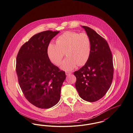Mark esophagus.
<instances>
[{
  "instance_id": "1",
  "label": "esophagus",
  "mask_w": 133,
  "mask_h": 133,
  "mask_svg": "<svg viewBox=\"0 0 133 133\" xmlns=\"http://www.w3.org/2000/svg\"><path fill=\"white\" fill-rule=\"evenodd\" d=\"M65 74H66V75L67 76H68V75H71V74H72V72H65Z\"/></svg>"
}]
</instances>
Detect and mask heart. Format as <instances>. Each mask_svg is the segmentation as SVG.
<instances>
[{
	"mask_svg": "<svg viewBox=\"0 0 133 133\" xmlns=\"http://www.w3.org/2000/svg\"><path fill=\"white\" fill-rule=\"evenodd\" d=\"M56 44L51 42L48 45L47 54L51 62L59 66L64 56L61 68L65 71H71L76 65L82 66L87 62L91 51V40L86 33L66 31L59 35Z\"/></svg>",
	"mask_w": 133,
	"mask_h": 133,
	"instance_id": "b5f03b06",
	"label": "heart"
}]
</instances>
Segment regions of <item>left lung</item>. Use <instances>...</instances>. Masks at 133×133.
I'll use <instances>...</instances> for the list:
<instances>
[{"label": "left lung", "mask_w": 133, "mask_h": 133, "mask_svg": "<svg viewBox=\"0 0 133 133\" xmlns=\"http://www.w3.org/2000/svg\"><path fill=\"white\" fill-rule=\"evenodd\" d=\"M91 40V51L84 66L74 72L75 87L79 96L94 102L106 94L112 82L113 57L107 41L91 28L82 26Z\"/></svg>", "instance_id": "obj_1"}]
</instances>
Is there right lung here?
<instances>
[{"label": "right lung", "instance_id": "right-lung-1", "mask_svg": "<svg viewBox=\"0 0 133 133\" xmlns=\"http://www.w3.org/2000/svg\"><path fill=\"white\" fill-rule=\"evenodd\" d=\"M59 32L37 33L23 45L16 58L19 86L26 99L34 106L48 109L60 99L65 73L51 62L47 50L51 40Z\"/></svg>", "mask_w": 133, "mask_h": 133}]
</instances>
